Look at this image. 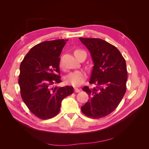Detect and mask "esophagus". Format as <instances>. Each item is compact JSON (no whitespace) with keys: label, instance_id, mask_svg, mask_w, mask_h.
I'll return each mask as SVG.
<instances>
[{"label":"esophagus","instance_id":"obj_1","mask_svg":"<svg viewBox=\"0 0 149 149\" xmlns=\"http://www.w3.org/2000/svg\"><path fill=\"white\" fill-rule=\"evenodd\" d=\"M74 92H75V93H79V92H80V91H81V90H80L79 89H78V88H74Z\"/></svg>","mask_w":149,"mask_h":149}]
</instances>
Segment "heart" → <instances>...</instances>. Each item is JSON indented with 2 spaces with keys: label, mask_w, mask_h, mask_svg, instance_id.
I'll return each mask as SVG.
<instances>
[{
  "label": "heart",
  "mask_w": 149,
  "mask_h": 149,
  "mask_svg": "<svg viewBox=\"0 0 149 149\" xmlns=\"http://www.w3.org/2000/svg\"><path fill=\"white\" fill-rule=\"evenodd\" d=\"M81 51L76 50L75 52ZM86 78V74L81 70H77L71 72L65 77V81L67 84H71L73 86H79L82 84Z\"/></svg>",
  "instance_id": "b5f03b06"
}]
</instances>
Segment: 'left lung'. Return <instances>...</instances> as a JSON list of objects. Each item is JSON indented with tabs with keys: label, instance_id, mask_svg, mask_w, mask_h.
Segmentation results:
<instances>
[{
	"label": "left lung",
	"instance_id": "obj_1",
	"mask_svg": "<svg viewBox=\"0 0 149 149\" xmlns=\"http://www.w3.org/2000/svg\"><path fill=\"white\" fill-rule=\"evenodd\" d=\"M91 53L93 62L89 83L96 88L84 86L89 100L81 107L83 113L100 119L113 112L126 91L127 71L125 60L119 49L100 38H79Z\"/></svg>",
	"mask_w": 149,
	"mask_h": 149
}]
</instances>
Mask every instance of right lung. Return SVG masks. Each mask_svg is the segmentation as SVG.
Masks as SVG:
<instances>
[{"label":"right lung","mask_w":149,"mask_h":149,"mask_svg":"<svg viewBox=\"0 0 149 149\" xmlns=\"http://www.w3.org/2000/svg\"><path fill=\"white\" fill-rule=\"evenodd\" d=\"M68 40L45 41L31 48L20 66L19 84L22 100L40 119H50L60 111L61 101L73 93L70 86L60 87V56Z\"/></svg>","instance_id":"1"}]
</instances>
